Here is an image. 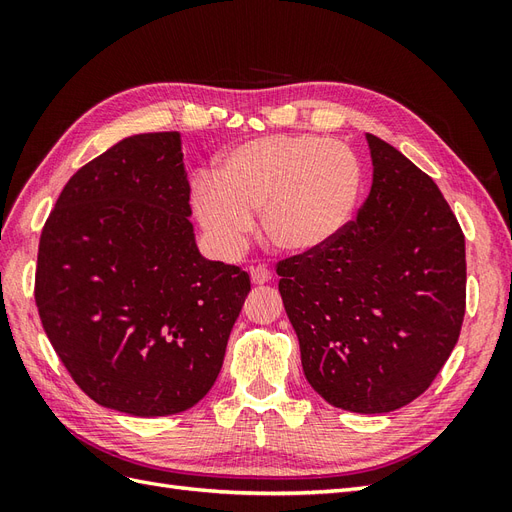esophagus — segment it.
<instances>
[{"label": "esophagus", "mask_w": 512, "mask_h": 512, "mask_svg": "<svg viewBox=\"0 0 512 512\" xmlns=\"http://www.w3.org/2000/svg\"><path fill=\"white\" fill-rule=\"evenodd\" d=\"M250 277H252V284L260 286V284H267L271 280V271L265 265H258L250 269Z\"/></svg>", "instance_id": "34e87169"}]
</instances>
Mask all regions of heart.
<instances>
[{
	"instance_id": "1",
	"label": "heart",
	"mask_w": 512,
	"mask_h": 512,
	"mask_svg": "<svg viewBox=\"0 0 512 512\" xmlns=\"http://www.w3.org/2000/svg\"><path fill=\"white\" fill-rule=\"evenodd\" d=\"M365 168L356 153L316 134L260 136L228 149L215 175L198 177L196 220L226 254L254 230L277 252L312 256L344 235L359 213Z\"/></svg>"
}]
</instances>
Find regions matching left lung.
Instances as JSON below:
<instances>
[{"mask_svg": "<svg viewBox=\"0 0 512 512\" xmlns=\"http://www.w3.org/2000/svg\"><path fill=\"white\" fill-rule=\"evenodd\" d=\"M365 138L374 175L356 220L277 275L312 389L335 408L384 414L425 393L457 344L466 239L433 179Z\"/></svg>", "mask_w": 512, "mask_h": 512, "instance_id": "1", "label": "left lung"}]
</instances>
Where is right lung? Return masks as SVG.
<instances>
[{
  "label": "right lung",
  "mask_w": 512,
  "mask_h": 512,
  "mask_svg": "<svg viewBox=\"0 0 512 512\" xmlns=\"http://www.w3.org/2000/svg\"><path fill=\"white\" fill-rule=\"evenodd\" d=\"M181 134L123 138L76 170L38 247L46 337L96 404L196 406L218 378L250 275L198 252Z\"/></svg>",
  "instance_id": "obj_1"
}]
</instances>
